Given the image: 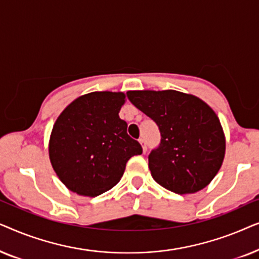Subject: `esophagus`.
Wrapping results in <instances>:
<instances>
[{
  "instance_id": "esophagus-1",
  "label": "esophagus",
  "mask_w": 259,
  "mask_h": 259,
  "mask_svg": "<svg viewBox=\"0 0 259 259\" xmlns=\"http://www.w3.org/2000/svg\"><path fill=\"white\" fill-rule=\"evenodd\" d=\"M139 143L141 145V147H143V152H144V153H146L147 146H146V143H145V140L144 139H139Z\"/></svg>"
}]
</instances>
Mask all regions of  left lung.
Here are the masks:
<instances>
[{"label": "left lung", "instance_id": "1", "mask_svg": "<svg viewBox=\"0 0 259 259\" xmlns=\"http://www.w3.org/2000/svg\"><path fill=\"white\" fill-rule=\"evenodd\" d=\"M127 98L160 131V144L148 155L155 182L178 194L206 187L225 155V136L213 109L194 95L172 90L130 91Z\"/></svg>", "mask_w": 259, "mask_h": 259}]
</instances>
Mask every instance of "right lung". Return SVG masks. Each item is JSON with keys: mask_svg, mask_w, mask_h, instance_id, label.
<instances>
[{"mask_svg": "<svg viewBox=\"0 0 259 259\" xmlns=\"http://www.w3.org/2000/svg\"><path fill=\"white\" fill-rule=\"evenodd\" d=\"M126 95L93 92L59 115L49 139V159L60 180L81 196L97 197L121 179L126 162L143 153L119 118Z\"/></svg>", "mask_w": 259, "mask_h": 259, "instance_id": "obj_1", "label": "right lung"}]
</instances>
